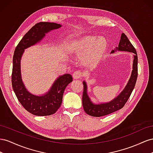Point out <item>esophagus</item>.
I'll return each mask as SVG.
<instances>
[{
    "label": "esophagus",
    "mask_w": 153,
    "mask_h": 153,
    "mask_svg": "<svg viewBox=\"0 0 153 153\" xmlns=\"http://www.w3.org/2000/svg\"><path fill=\"white\" fill-rule=\"evenodd\" d=\"M82 76V72L79 70H77V71H75L73 74V77L74 79H80V78H81Z\"/></svg>",
    "instance_id": "esophagus-1"
}]
</instances>
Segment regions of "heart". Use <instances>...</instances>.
<instances>
[{
  "mask_svg": "<svg viewBox=\"0 0 153 153\" xmlns=\"http://www.w3.org/2000/svg\"><path fill=\"white\" fill-rule=\"evenodd\" d=\"M106 42L103 38L95 36H85L78 42L76 47L80 53H87L85 60L90 63H96L101 59L105 51Z\"/></svg>",
  "mask_w": 153,
  "mask_h": 153,
  "instance_id": "1",
  "label": "heart"
}]
</instances>
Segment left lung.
<instances>
[{"instance_id":"8db88e82","label":"left lung","mask_w":153,"mask_h":153,"mask_svg":"<svg viewBox=\"0 0 153 153\" xmlns=\"http://www.w3.org/2000/svg\"><path fill=\"white\" fill-rule=\"evenodd\" d=\"M117 50L128 51L134 54L131 76L124 90L115 99L110 102L101 104H94L91 102L86 93L87 87L86 82L85 81L82 82L83 84V93H82V106H83L85 111L89 115L99 117L109 115L123 108L128 101L136 85L138 77V56L137 51L124 33H122L121 34L119 47H117L115 51ZM115 51L113 50L112 52H114Z\"/></svg>"}]
</instances>
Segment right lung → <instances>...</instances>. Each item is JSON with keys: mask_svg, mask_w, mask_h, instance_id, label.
Returning a JSON list of instances; mask_svg holds the SVG:
<instances>
[{"mask_svg": "<svg viewBox=\"0 0 153 153\" xmlns=\"http://www.w3.org/2000/svg\"><path fill=\"white\" fill-rule=\"evenodd\" d=\"M61 26L58 24L44 22L35 24L22 38L14 52L11 75L13 89L22 106L34 115H51L58 111L62 103L64 91L72 81V77L68 74L59 76L47 94L43 96L34 95L26 90L22 81L20 59L25 49L36 44L45 36V33Z\"/></svg>", "mask_w": 153, "mask_h": 153, "instance_id": "right-lung-1", "label": "right lung"}]
</instances>
